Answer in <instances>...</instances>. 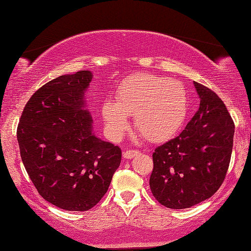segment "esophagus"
<instances>
[{
    "instance_id": "34e87169",
    "label": "esophagus",
    "mask_w": 251,
    "mask_h": 251,
    "mask_svg": "<svg viewBox=\"0 0 251 251\" xmlns=\"http://www.w3.org/2000/svg\"><path fill=\"white\" fill-rule=\"evenodd\" d=\"M138 152H139V151H136V150H133V151H126L123 152V156H124V158H126V159H130V158H133V157H134L135 155H137Z\"/></svg>"
}]
</instances>
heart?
<instances>
[{"mask_svg": "<svg viewBox=\"0 0 251 251\" xmlns=\"http://www.w3.org/2000/svg\"><path fill=\"white\" fill-rule=\"evenodd\" d=\"M115 100L101 105V115L108 133L118 138L129 128V116L148 141L159 143L175 135L188 112L184 87L163 76L138 74L124 80Z\"/></svg>", "mask_w": 251, "mask_h": 251, "instance_id": "b5f03b06", "label": "heart"}]
</instances>
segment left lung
Wrapping results in <instances>:
<instances>
[{
	"instance_id": "obj_1",
	"label": "left lung",
	"mask_w": 251,
	"mask_h": 251,
	"mask_svg": "<svg viewBox=\"0 0 251 251\" xmlns=\"http://www.w3.org/2000/svg\"><path fill=\"white\" fill-rule=\"evenodd\" d=\"M201 99L186 128L152 152L151 190L156 201L184 209L210 198L224 182L230 163L235 124L222 99L194 82Z\"/></svg>"
}]
</instances>
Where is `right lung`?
I'll use <instances>...</instances> for the list:
<instances>
[{"instance_id":"obj_1","label":"right lung","mask_w":251,"mask_h":251,"mask_svg":"<svg viewBox=\"0 0 251 251\" xmlns=\"http://www.w3.org/2000/svg\"><path fill=\"white\" fill-rule=\"evenodd\" d=\"M92 73L62 75L40 87L18 126L23 165L37 192L61 209L86 211L107 192L122 151L92 131L84 92Z\"/></svg>"}]
</instances>
